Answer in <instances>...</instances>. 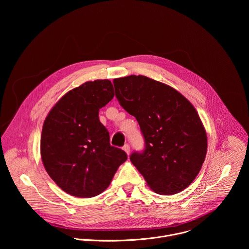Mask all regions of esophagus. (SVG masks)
Returning <instances> with one entry per match:
<instances>
[{
  "instance_id": "34e87169",
  "label": "esophagus",
  "mask_w": 249,
  "mask_h": 249,
  "mask_svg": "<svg viewBox=\"0 0 249 249\" xmlns=\"http://www.w3.org/2000/svg\"><path fill=\"white\" fill-rule=\"evenodd\" d=\"M123 151L129 156V155H130V146H129V145H125V146L123 147Z\"/></svg>"
}]
</instances>
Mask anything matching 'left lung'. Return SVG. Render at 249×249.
Wrapping results in <instances>:
<instances>
[{
    "mask_svg": "<svg viewBox=\"0 0 249 249\" xmlns=\"http://www.w3.org/2000/svg\"><path fill=\"white\" fill-rule=\"evenodd\" d=\"M122 107L135 116L146 149L130 160L156 193L173 195L198 175L207 154V134L192 103L173 88L145 76L113 80Z\"/></svg>",
    "mask_w": 249,
    "mask_h": 249,
    "instance_id": "left-lung-1",
    "label": "left lung"
}]
</instances>
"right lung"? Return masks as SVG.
<instances>
[{
	"label": "right lung",
	"instance_id": "1",
	"mask_svg": "<svg viewBox=\"0 0 249 249\" xmlns=\"http://www.w3.org/2000/svg\"><path fill=\"white\" fill-rule=\"evenodd\" d=\"M114 97L109 80L87 82L63 95L45 118L40 140L43 165L66 193L91 198L107 188L127 160L110 146L98 111Z\"/></svg>",
	"mask_w": 249,
	"mask_h": 249
}]
</instances>
